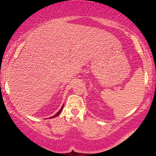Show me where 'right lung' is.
Segmentation results:
<instances>
[{
  "label": "right lung",
  "instance_id": "obj_1",
  "mask_svg": "<svg viewBox=\"0 0 156 156\" xmlns=\"http://www.w3.org/2000/svg\"><path fill=\"white\" fill-rule=\"evenodd\" d=\"M63 105H64V104H63V105H62V107H61V108H60V110H59V111H58V112H57V113H56V114L55 115H53V117H50V118H53V117H56V116L59 115V114L60 113V112H61V111H62V109H63Z\"/></svg>",
  "mask_w": 156,
  "mask_h": 156
}]
</instances>
